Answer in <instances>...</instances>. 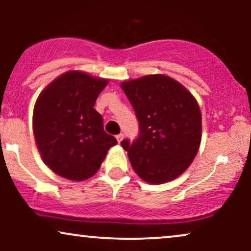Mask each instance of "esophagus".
I'll use <instances>...</instances> for the list:
<instances>
[{
  "label": "esophagus",
  "instance_id": "esophagus-1",
  "mask_svg": "<svg viewBox=\"0 0 251 251\" xmlns=\"http://www.w3.org/2000/svg\"><path fill=\"white\" fill-rule=\"evenodd\" d=\"M116 138H117V140H118V143H122V140L124 139V134L123 133H119L118 135H116Z\"/></svg>",
  "mask_w": 251,
  "mask_h": 251
}]
</instances>
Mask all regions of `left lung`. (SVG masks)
<instances>
[{
	"label": "left lung",
	"mask_w": 251,
	"mask_h": 251,
	"mask_svg": "<svg viewBox=\"0 0 251 251\" xmlns=\"http://www.w3.org/2000/svg\"><path fill=\"white\" fill-rule=\"evenodd\" d=\"M139 123L133 142L124 139L135 174L151 184L175 179L200 149L201 109L192 94L171 77L155 74L122 85Z\"/></svg>",
	"instance_id": "obj_1"
}]
</instances>
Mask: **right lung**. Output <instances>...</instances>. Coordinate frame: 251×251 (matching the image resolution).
<instances>
[{"label": "right lung", "instance_id": "right-lung-1", "mask_svg": "<svg viewBox=\"0 0 251 251\" xmlns=\"http://www.w3.org/2000/svg\"><path fill=\"white\" fill-rule=\"evenodd\" d=\"M107 80L67 72L37 98L33 113L35 142L43 162L56 175L85 180L99 170L109 148L117 145L94 108Z\"/></svg>", "mask_w": 251, "mask_h": 251}]
</instances>
